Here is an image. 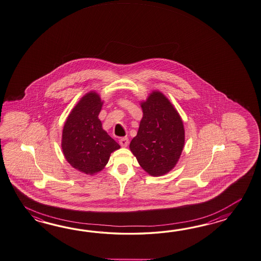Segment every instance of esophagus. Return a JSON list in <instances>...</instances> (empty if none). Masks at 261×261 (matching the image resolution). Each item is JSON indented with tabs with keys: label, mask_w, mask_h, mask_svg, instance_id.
<instances>
[{
	"label": "esophagus",
	"mask_w": 261,
	"mask_h": 261,
	"mask_svg": "<svg viewBox=\"0 0 261 261\" xmlns=\"http://www.w3.org/2000/svg\"><path fill=\"white\" fill-rule=\"evenodd\" d=\"M120 145L123 147V148H125V147H127L128 143H129V140H128L127 138H122V139H120Z\"/></svg>",
	"instance_id": "34e87169"
}]
</instances>
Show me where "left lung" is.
Wrapping results in <instances>:
<instances>
[{
  "label": "left lung",
  "instance_id": "8db88e82",
  "mask_svg": "<svg viewBox=\"0 0 261 261\" xmlns=\"http://www.w3.org/2000/svg\"><path fill=\"white\" fill-rule=\"evenodd\" d=\"M143 117L130 150L151 176L173 169L185 146V127L179 112L161 92L153 91L140 103Z\"/></svg>",
  "mask_w": 261,
  "mask_h": 261
}]
</instances>
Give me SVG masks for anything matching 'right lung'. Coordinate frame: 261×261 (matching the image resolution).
Here are the masks:
<instances>
[{"instance_id":"right-lung-1","label":"right lung","mask_w":261,"mask_h":261,"mask_svg":"<svg viewBox=\"0 0 261 261\" xmlns=\"http://www.w3.org/2000/svg\"><path fill=\"white\" fill-rule=\"evenodd\" d=\"M103 101L95 92L81 97L64 122L62 149L66 161L85 174L97 173L120 145L102 128L98 115Z\"/></svg>"}]
</instances>
